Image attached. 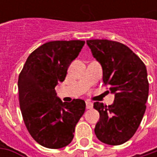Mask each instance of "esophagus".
<instances>
[{
  "label": "esophagus",
  "instance_id": "esophagus-1",
  "mask_svg": "<svg viewBox=\"0 0 157 157\" xmlns=\"http://www.w3.org/2000/svg\"><path fill=\"white\" fill-rule=\"evenodd\" d=\"M86 108L87 109H91L94 106V104L92 102H90V101H86Z\"/></svg>",
  "mask_w": 157,
  "mask_h": 157
}]
</instances>
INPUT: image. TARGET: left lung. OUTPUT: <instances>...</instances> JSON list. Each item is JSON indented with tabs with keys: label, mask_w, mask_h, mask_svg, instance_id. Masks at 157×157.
I'll return each instance as SVG.
<instances>
[{
	"label": "left lung",
	"mask_w": 157,
	"mask_h": 157,
	"mask_svg": "<svg viewBox=\"0 0 157 157\" xmlns=\"http://www.w3.org/2000/svg\"><path fill=\"white\" fill-rule=\"evenodd\" d=\"M94 57L101 64L103 82L114 94L112 105L95 102L100 113L94 132L100 142L121 145L135 135L146 111L148 97L147 69L128 46L106 39L87 40Z\"/></svg>",
	"instance_id": "obj_1"
}]
</instances>
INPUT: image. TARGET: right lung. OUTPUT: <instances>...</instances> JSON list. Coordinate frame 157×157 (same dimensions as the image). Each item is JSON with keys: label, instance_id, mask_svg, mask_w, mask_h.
Here are the masks:
<instances>
[{"label": "right lung", "instance_id": "add662e5", "mask_svg": "<svg viewBox=\"0 0 157 157\" xmlns=\"http://www.w3.org/2000/svg\"><path fill=\"white\" fill-rule=\"evenodd\" d=\"M84 44L80 40L46 43L29 56L18 78L25 126L34 140L45 148H61L70 144L86 110L83 100L63 102L55 91Z\"/></svg>", "mask_w": 157, "mask_h": 157}]
</instances>
